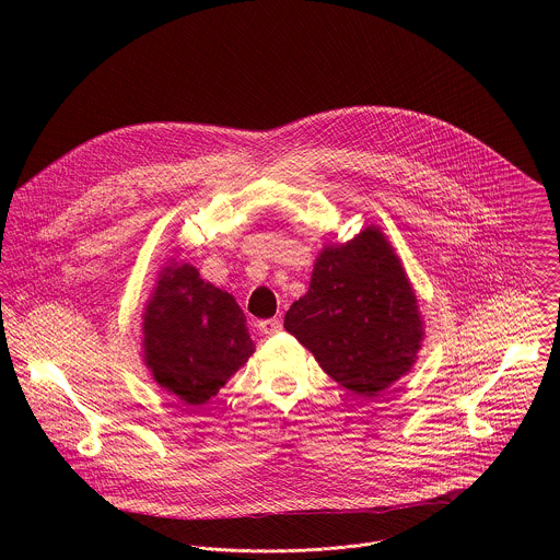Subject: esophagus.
<instances>
[{
    "mask_svg": "<svg viewBox=\"0 0 560 560\" xmlns=\"http://www.w3.org/2000/svg\"><path fill=\"white\" fill-rule=\"evenodd\" d=\"M258 329L262 331V334H267V336H271V334H278L280 329H282V320L280 319H262L258 320Z\"/></svg>",
    "mask_w": 560,
    "mask_h": 560,
    "instance_id": "34e87169",
    "label": "esophagus"
}]
</instances>
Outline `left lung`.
Returning a JSON list of instances; mask_svg holds the SVG:
<instances>
[{
	"label": "left lung",
	"mask_w": 560,
	"mask_h": 560,
	"mask_svg": "<svg viewBox=\"0 0 560 560\" xmlns=\"http://www.w3.org/2000/svg\"><path fill=\"white\" fill-rule=\"evenodd\" d=\"M284 329L334 382L369 399L409 373L424 334L399 256L375 226L320 252Z\"/></svg>",
	"instance_id": "obj_1"
}]
</instances>
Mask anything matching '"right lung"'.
<instances>
[{"instance_id":"1","label":"right lung","mask_w":560,"mask_h":560,"mask_svg":"<svg viewBox=\"0 0 560 560\" xmlns=\"http://www.w3.org/2000/svg\"><path fill=\"white\" fill-rule=\"evenodd\" d=\"M142 331L153 380L187 405L215 397L254 353L235 298L187 262L161 269Z\"/></svg>"}]
</instances>
